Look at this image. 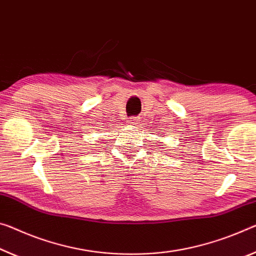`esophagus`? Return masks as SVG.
I'll return each mask as SVG.
<instances>
[{"label": "esophagus", "mask_w": 256, "mask_h": 256, "mask_svg": "<svg viewBox=\"0 0 256 256\" xmlns=\"http://www.w3.org/2000/svg\"><path fill=\"white\" fill-rule=\"evenodd\" d=\"M139 117H130L128 120V124L131 125V126H136V125L139 124Z\"/></svg>", "instance_id": "esophagus-1"}]
</instances>
